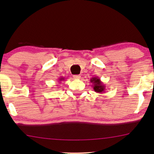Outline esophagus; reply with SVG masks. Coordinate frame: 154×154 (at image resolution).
Returning <instances> with one entry per match:
<instances>
[{"label": "esophagus", "mask_w": 154, "mask_h": 154, "mask_svg": "<svg viewBox=\"0 0 154 154\" xmlns=\"http://www.w3.org/2000/svg\"><path fill=\"white\" fill-rule=\"evenodd\" d=\"M73 79H81V75H73Z\"/></svg>", "instance_id": "34e87169"}]
</instances>
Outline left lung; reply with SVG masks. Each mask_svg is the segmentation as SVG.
Instances as JSON below:
<instances>
[{"instance_id":"1","label":"left lung","mask_w":154,"mask_h":154,"mask_svg":"<svg viewBox=\"0 0 154 154\" xmlns=\"http://www.w3.org/2000/svg\"><path fill=\"white\" fill-rule=\"evenodd\" d=\"M91 83H92L91 87L94 88V91L98 94H103L105 93L106 86L105 84L100 81V79L98 77H93L91 79Z\"/></svg>"}]
</instances>
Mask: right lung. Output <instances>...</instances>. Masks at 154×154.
<instances>
[{"mask_svg":"<svg viewBox=\"0 0 154 154\" xmlns=\"http://www.w3.org/2000/svg\"><path fill=\"white\" fill-rule=\"evenodd\" d=\"M64 79H65V78L64 77H60L59 79H58V80H59V83L60 82V81H64Z\"/></svg>","mask_w":154,"mask_h":154,"instance_id":"1","label":"right lung"}]
</instances>
